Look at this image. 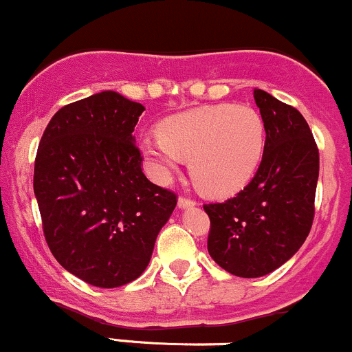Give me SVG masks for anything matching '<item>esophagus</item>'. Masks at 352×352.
Returning a JSON list of instances; mask_svg holds the SVG:
<instances>
[{
	"label": "esophagus",
	"mask_w": 352,
	"mask_h": 352,
	"mask_svg": "<svg viewBox=\"0 0 352 352\" xmlns=\"http://www.w3.org/2000/svg\"><path fill=\"white\" fill-rule=\"evenodd\" d=\"M177 206H179V208H191V206H196V201H195V199L188 198V196H179V199H177Z\"/></svg>",
	"instance_id": "1"
}]
</instances>
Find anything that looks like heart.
<instances>
[{
  "mask_svg": "<svg viewBox=\"0 0 352 352\" xmlns=\"http://www.w3.org/2000/svg\"><path fill=\"white\" fill-rule=\"evenodd\" d=\"M151 171L169 179L190 161L196 186L230 196L252 179L265 149V126L247 105H206L162 120L160 132L141 141Z\"/></svg>",
  "mask_w": 352,
  "mask_h": 352,
  "instance_id": "1",
  "label": "heart"
}]
</instances>
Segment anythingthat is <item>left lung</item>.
Wrapping results in <instances>:
<instances>
[{
	"label": "left lung",
	"instance_id": "1",
	"mask_svg": "<svg viewBox=\"0 0 352 352\" xmlns=\"http://www.w3.org/2000/svg\"><path fill=\"white\" fill-rule=\"evenodd\" d=\"M265 126V149L253 179L236 196L203 205L208 252L236 277L270 274L296 253L314 221L319 149L296 107L253 90Z\"/></svg>",
	"mask_w": 352,
	"mask_h": 352
}]
</instances>
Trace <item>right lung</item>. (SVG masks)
Segmentation results:
<instances>
[{"instance_id":"add662e5","label":"right lung","mask_w":352,"mask_h":352,"mask_svg":"<svg viewBox=\"0 0 352 352\" xmlns=\"http://www.w3.org/2000/svg\"><path fill=\"white\" fill-rule=\"evenodd\" d=\"M144 107L105 90L52 117L35 157L43 235L75 277L114 289L146 270L176 192L151 183L132 135Z\"/></svg>"}]
</instances>
